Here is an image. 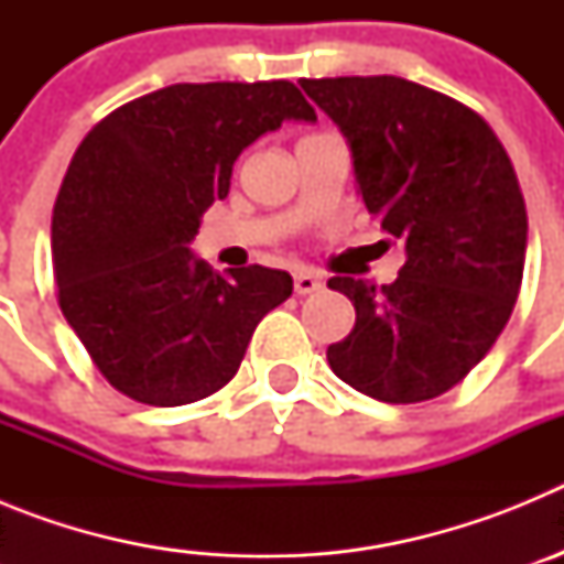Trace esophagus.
Returning <instances> with one entry per match:
<instances>
[{"instance_id":"1","label":"esophagus","mask_w":564,"mask_h":564,"mask_svg":"<svg viewBox=\"0 0 564 564\" xmlns=\"http://www.w3.org/2000/svg\"><path fill=\"white\" fill-rule=\"evenodd\" d=\"M318 288H322V279H318L316 273H311V271H296V273H293V291H296L299 296L316 293Z\"/></svg>"}]
</instances>
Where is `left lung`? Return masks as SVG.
Masks as SVG:
<instances>
[{"instance_id":"left-lung-1","label":"left lung","mask_w":564,"mask_h":564,"mask_svg":"<svg viewBox=\"0 0 564 564\" xmlns=\"http://www.w3.org/2000/svg\"><path fill=\"white\" fill-rule=\"evenodd\" d=\"M302 89L338 123L364 206L406 251L392 285L327 282L356 307L327 361L376 401L443 395L491 350L520 293L528 214L511 158L475 109L406 78H302Z\"/></svg>"}]
</instances>
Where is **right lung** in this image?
<instances>
[{"instance_id":"right-lung-1","label":"right lung","mask_w":564,"mask_h":564,"mask_svg":"<svg viewBox=\"0 0 564 564\" xmlns=\"http://www.w3.org/2000/svg\"><path fill=\"white\" fill-rule=\"evenodd\" d=\"M282 121H316L291 82L172 84L109 112L73 154L50 237L58 305L132 401L183 406L223 390L293 293L291 273L220 276L188 248L239 152Z\"/></svg>"}]
</instances>
